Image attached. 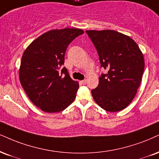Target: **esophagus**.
I'll use <instances>...</instances> for the list:
<instances>
[{
	"label": "esophagus",
	"mask_w": 159,
	"mask_h": 159,
	"mask_svg": "<svg viewBox=\"0 0 159 159\" xmlns=\"http://www.w3.org/2000/svg\"><path fill=\"white\" fill-rule=\"evenodd\" d=\"M86 83H87V80H83V81H82V83H83V85H85Z\"/></svg>",
	"instance_id": "1"
}]
</instances>
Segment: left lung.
Segmentation results:
<instances>
[{
  "label": "left lung",
  "mask_w": 159,
  "mask_h": 159,
  "mask_svg": "<svg viewBox=\"0 0 159 159\" xmlns=\"http://www.w3.org/2000/svg\"><path fill=\"white\" fill-rule=\"evenodd\" d=\"M97 48L101 67L99 85L92 90L93 99L102 108L117 112L129 105L136 94L144 69V56L130 37L114 30H88Z\"/></svg>",
  "instance_id": "8db88e82"
}]
</instances>
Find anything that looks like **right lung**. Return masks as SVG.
Returning a JSON list of instances; mask_svg holds the SVG:
<instances>
[{"mask_svg": "<svg viewBox=\"0 0 159 159\" xmlns=\"http://www.w3.org/2000/svg\"><path fill=\"white\" fill-rule=\"evenodd\" d=\"M80 29H53L25 48L19 68L21 85L34 105L47 113L63 111L73 102L79 89L63 67L67 47L83 34Z\"/></svg>", "mask_w": 159, "mask_h": 159, "instance_id": "obj_1", "label": "right lung"}]
</instances>
